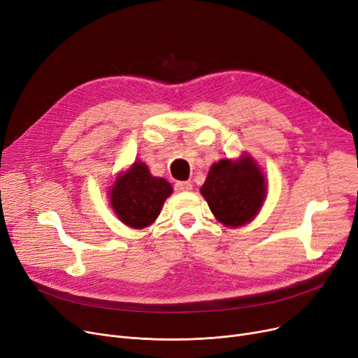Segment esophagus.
<instances>
[{
  "instance_id": "34e87169",
  "label": "esophagus",
  "mask_w": 358,
  "mask_h": 358,
  "mask_svg": "<svg viewBox=\"0 0 358 358\" xmlns=\"http://www.w3.org/2000/svg\"><path fill=\"white\" fill-rule=\"evenodd\" d=\"M193 189V184L190 181H177L176 190L177 192H190Z\"/></svg>"
}]
</instances>
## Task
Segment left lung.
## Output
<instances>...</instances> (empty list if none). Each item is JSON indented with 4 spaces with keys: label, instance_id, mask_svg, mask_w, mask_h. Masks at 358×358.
<instances>
[{
    "label": "left lung",
    "instance_id": "left-lung-1",
    "mask_svg": "<svg viewBox=\"0 0 358 358\" xmlns=\"http://www.w3.org/2000/svg\"><path fill=\"white\" fill-rule=\"evenodd\" d=\"M200 193L222 224L238 228L250 223L261 209L267 182L255 161L245 154L236 161L215 162Z\"/></svg>",
    "mask_w": 358,
    "mask_h": 358
}]
</instances>
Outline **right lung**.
I'll list each match as a JSON object with an SVG mask.
<instances>
[{"mask_svg":"<svg viewBox=\"0 0 358 358\" xmlns=\"http://www.w3.org/2000/svg\"><path fill=\"white\" fill-rule=\"evenodd\" d=\"M171 193V184L150 176L146 164L136 161L127 171L117 176L110 192V203L124 224L143 229L158 217L164 201Z\"/></svg>","mask_w":358,"mask_h":358,"instance_id":"right-lung-1","label":"right lung"}]
</instances>
